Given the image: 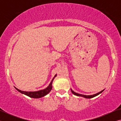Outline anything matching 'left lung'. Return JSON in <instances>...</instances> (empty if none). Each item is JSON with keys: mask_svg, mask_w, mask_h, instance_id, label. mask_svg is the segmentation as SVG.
I'll list each match as a JSON object with an SVG mask.
<instances>
[{"mask_svg": "<svg viewBox=\"0 0 121 121\" xmlns=\"http://www.w3.org/2000/svg\"><path fill=\"white\" fill-rule=\"evenodd\" d=\"M104 91V90H102V91H101L98 92V93L94 94V95H82V94H78V93H77V92H74V91H73L72 89H71V91H72V92L74 94V95H75L76 96H78L83 97H84V98H86V99H91V98H92V97H94L96 96L99 95V94H100L102 93V92H103Z\"/></svg>", "mask_w": 121, "mask_h": 121, "instance_id": "left-lung-1", "label": "left lung"}]
</instances>
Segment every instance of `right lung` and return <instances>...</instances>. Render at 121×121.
Instances as JSON below:
<instances>
[{"mask_svg":"<svg viewBox=\"0 0 121 121\" xmlns=\"http://www.w3.org/2000/svg\"><path fill=\"white\" fill-rule=\"evenodd\" d=\"M56 76H57V74H56L53 78L52 81H51V82H50V84H49V85H48V86H47L46 89H43V90H41L37 91H21L20 90H19V89H17L15 87V88L18 91L21 92V94L27 95L28 96L31 97V98H41V97H42L44 96H46V95H47V94L51 91V90H52L53 81V79Z\"/></svg>","mask_w":121,"mask_h":121,"instance_id":"add662e5","label":"right lung"}]
</instances>
